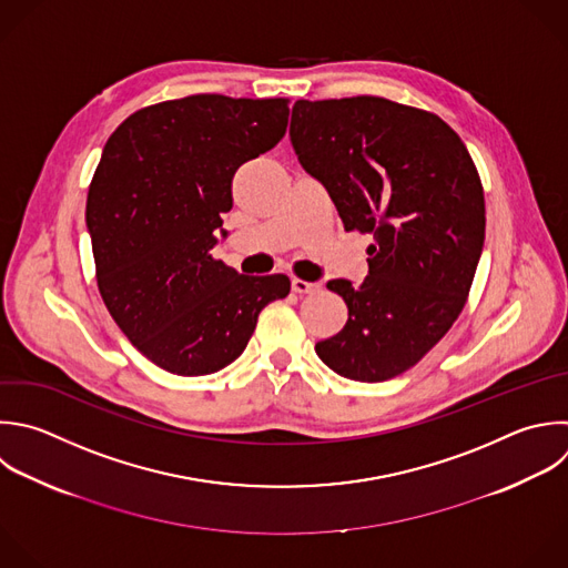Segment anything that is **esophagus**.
Wrapping results in <instances>:
<instances>
[{
	"mask_svg": "<svg viewBox=\"0 0 568 568\" xmlns=\"http://www.w3.org/2000/svg\"><path fill=\"white\" fill-rule=\"evenodd\" d=\"M291 288H293V293H297V295H306V293H315V291L320 288V284L306 282V280H300V277H293Z\"/></svg>",
	"mask_w": 568,
	"mask_h": 568,
	"instance_id": "1",
	"label": "esophagus"
}]
</instances>
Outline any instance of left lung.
Returning a JSON list of instances; mask_svg holds the SVG:
<instances>
[{
	"label": "left lung",
	"mask_w": 568,
	"mask_h": 568,
	"mask_svg": "<svg viewBox=\"0 0 568 568\" xmlns=\"http://www.w3.org/2000/svg\"><path fill=\"white\" fill-rule=\"evenodd\" d=\"M291 142L344 231L373 235L366 280L326 284L346 302L348 322L315 353L348 379L397 377L468 300L486 229L479 173L435 113L375 95L297 100Z\"/></svg>",
	"instance_id": "obj_1"
}]
</instances>
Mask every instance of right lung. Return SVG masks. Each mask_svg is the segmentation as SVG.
<instances>
[{"label":"right lung","mask_w":568,"mask_h":568,"mask_svg":"<svg viewBox=\"0 0 568 568\" xmlns=\"http://www.w3.org/2000/svg\"><path fill=\"white\" fill-rule=\"evenodd\" d=\"M288 100L200 93L126 118L95 169L87 224L95 280L131 344L175 375L242 355L286 275H240L211 255L233 175L286 133ZM226 235V231H222Z\"/></svg>","instance_id":"obj_1"}]
</instances>
